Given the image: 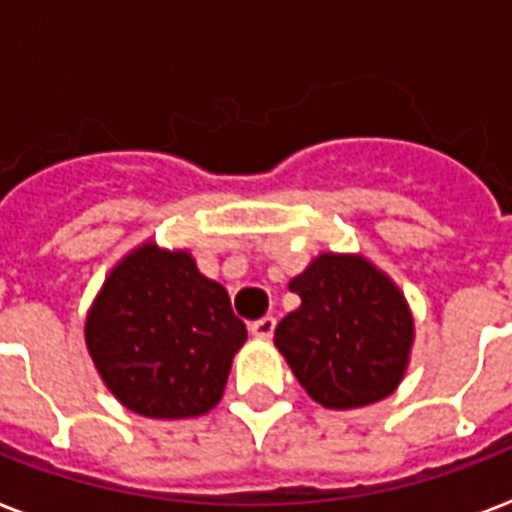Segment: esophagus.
Returning <instances> with one entry per match:
<instances>
[{"mask_svg": "<svg viewBox=\"0 0 512 512\" xmlns=\"http://www.w3.org/2000/svg\"><path fill=\"white\" fill-rule=\"evenodd\" d=\"M273 329H276V319H273V316H263V319H257L249 324V332L255 337H260V340H271Z\"/></svg>", "mask_w": 512, "mask_h": 512, "instance_id": "obj_1", "label": "esophagus"}]
</instances>
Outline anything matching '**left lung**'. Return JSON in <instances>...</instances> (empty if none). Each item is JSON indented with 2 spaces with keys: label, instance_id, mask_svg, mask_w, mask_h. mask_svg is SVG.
<instances>
[{
  "label": "left lung",
  "instance_id": "8db88e82",
  "mask_svg": "<svg viewBox=\"0 0 512 512\" xmlns=\"http://www.w3.org/2000/svg\"><path fill=\"white\" fill-rule=\"evenodd\" d=\"M300 308L276 327V348L305 393L327 409L390 396L412 348L404 295L364 257L321 255L289 281Z\"/></svg>",
  "mask_w": 512,
  "mask_h": 512
}]
</instances>
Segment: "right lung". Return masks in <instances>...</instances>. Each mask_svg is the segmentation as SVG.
<instances>
[{
    "label": "right lung",
    "instance_id": "1",
    "mask_svg": "<svg viewBox=\"0 0 512 512\" xmlns=\"http://www.w3.org/2000/svg\"><path fill=\"white\" fill-rule=\"evenodd\" d=\"M108 390L154 420H185L220 401L244 321L188 252L146 244L116 265L84 327Z\"/></svg>",
    "mask_w": 512,
    "mask_h": 512
}]
</instances>
